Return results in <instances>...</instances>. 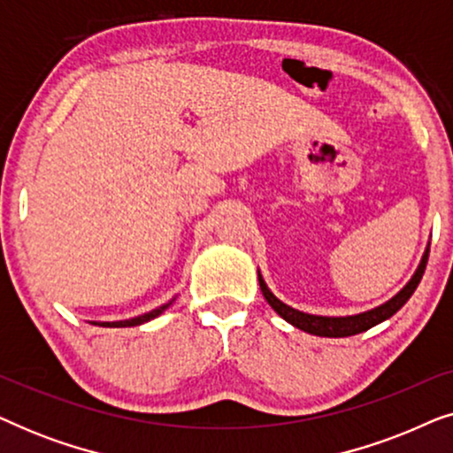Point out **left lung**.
<instances>
[{"label": "left lung", "mask_w": 453, "mask_h": 453, "mask_svg": "<svg viewBox=\"0 0 453 453\" xmlns=\"http://www.w3.org/2000/svg\"><path fill=\"white\" fill-rule=\"evenodd\" d=\"M426 259H429V250L425 251L423 259H420L418 270L414 272V276L411 278V282L406 284L404 288L400 290L394 299H389L386 305L371 309L367 313H358V315H349V318H321V315H309L303 311H296V309L284 305L282 301H278L274 295L270 293V288L265 287L264 278L259 276V288L265 296V301L270 303V307L280 315L282 319H287L288 324H293L295 327H299L303 332L313 334V336H326V338H344V336H355V334L367 332L369 327H373L381 321H386L388 318L398 311V309L404 305V303L411 299L414 290H417L420 278L425 274L426 268Z\"/></svg>", "instance_id": "1"}]
</instances>
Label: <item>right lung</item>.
Instances as JSON below:
<instances>
[{
    "label": "right lung",
    "mask_w": 453,
    "mask_h": 453,
    "mask_svg": "<svg viewBox=\"0 0 453 453\" xmlns=\"http://www.w3.org/2000/svg\"><path fill=\"white\" fill-rule=\"evenodd\" d=\"M171 303H173V301H169V303H166V305H163V307L154 309V311H150V313L140 315V318L126 319V321H103V324H98V326H103V327H132V326H140V324H144V321H150V319H154V318H158V315L163 313L165 309L171 305ZM95 326H96V324H95Z\"/></svg>",
    "instance_id": "right-lung-1"
}]
</instances>
